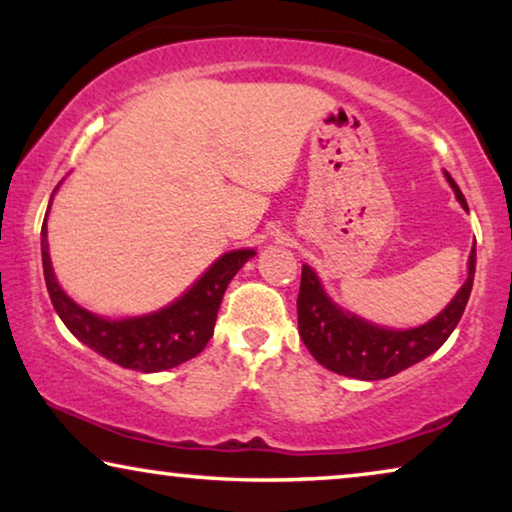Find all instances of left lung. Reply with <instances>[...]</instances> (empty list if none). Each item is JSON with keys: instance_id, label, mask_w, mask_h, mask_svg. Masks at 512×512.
I'll return each instance as SVG.
<instances>
[{"instance_id": "obj_1", "label": "left lung", "mask_w": 512, "mask_h": 512, "mask_svg": "<svg viewBox=\"0 0 512 512\" xmlns=\"http://www.w3.org/2000/svg\"><path fill=\"white\" fill-rule=\"evenodd\" d=\"M454 195L466 207L464 193L447 174ZM475 277V247L468 258V279L457 296L429 324L410 331H391L342 312L321 289L319 279L303 265L298 291V333L321 366L356 380H384L436 352L457 328L466 310Z\"/></svg>"}]
</instances>
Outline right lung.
I'll use <instances>...</instances> for the list:
<instances>
[{
  "label": "right lung",
  "instance_id": "1",
  "mask_svg": "<svg viewBox=\"0 0 512 512\" xmlns=\"http://www.w3.org/2000/svg\"><path fill=\"white\" fill-rule=\"evenodd\" d=\"M254 254L256 251L251 249L223 254L184 296L165 310L146 314V317L109 321L83 310L60 289L51 268V256H48L46 219L41 226V261H44L46 289L55 312L83 345L118 366L142 370V373L174 368L198 356L207 347L209 338L214 335L216 314H219L230 279Z\"/></svg>",
  "mask_w": 512,
  "mask_h": 512
}]
</instances>
